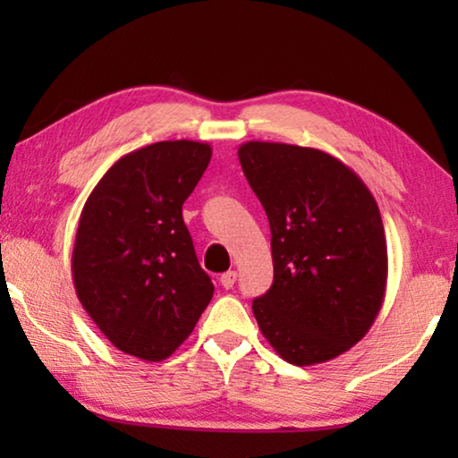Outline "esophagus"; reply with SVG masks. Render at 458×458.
I'll use <instances>...</instances> for the list:
<instances>
[{"label":"esophagus","instance_id":"obj_1","mask_svg":"<svg viewBox=\"0 0 458 458\" xmlns=\"http://www.w3.org/2000/svg\"><path fill=\"white\" fill-rule=\"evenodd\" d=\"M236 276H238L236 270H228V273H224L220 276V283H222L224 289H232V286H234V283H236Z\"/></svg>","mask_w":458,"mask_h":458}]
</instances>
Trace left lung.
Instances as JSON below:
<instances>
[{"mask_svg":"<svg viewBox=\"0 0 458 458\" xmlns=\"http://www.w3.org/2000/svg\"><path fill=\"white\" fill-rule=\"evenodd\" d=\"M240 165L270 224L275 281L252 301L262 335L293 366L345 353L382 309L387 246L368 185L333 155L248 141Z\"/></svg>","mask_w":458,"mask_h":458,"instance_id":"obj_1","label":"left lung"}]
</instances>
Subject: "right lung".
Here are the masks:
<instances>
[{
	"label": "right lung",
	"instance_id": "add662e5",
	"mask_svg": "<svg viewBox=\"0 0 458 458\" xmlns=\"http://www.w3.org/2000/svg\"><path fill=\"white\" fill-rule=\"evenodd\" d=\"M210 157V145L188 139L141 147L114 161L82 208L76 297L123 353L169 358L212 301L182 216Z\"/></svg>",
	"mask_w": 458,
	"mask_h": 458
}]
</instances>
